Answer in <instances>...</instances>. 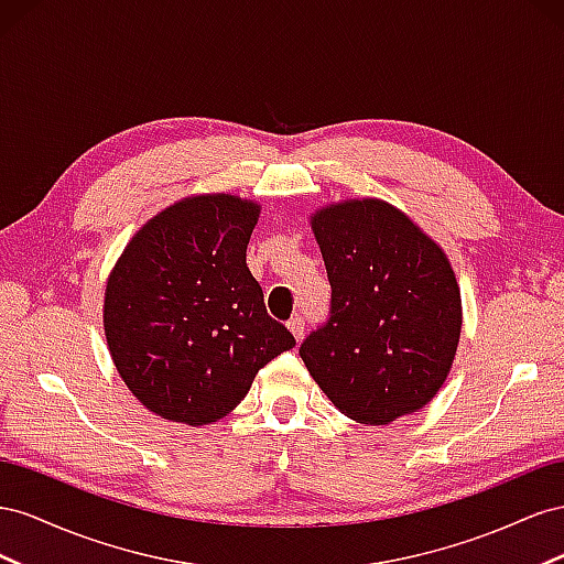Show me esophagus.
I'll return each instance as SVG.
<instances>
[{"label":"esophagus","instance_id":"34e87169","mask_svg":"<svg viewBox=\"0 0 564 564\" xmlns=\"http://www.w3.org/2000/svg\"><path fill=\"white\" fill-rule=\"evenodd\" d=\"M288 330H291L295 335V340H302L304 335V318L302 316H293L291 321H288Z\"/></svg>","mask_w":564,"mask_h":564}]
</instances>
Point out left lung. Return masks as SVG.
<instances>
[{
	"mask_svg": "<svg viewBox=\"0 0 564 564\" xmlns=\"http://www.w3.org/2000/svg\"><path fill=\"white\" fill-rule=\"evenodd\" d=\"M310 224L333 288L328 324L300 347L310 376L364 425L421 411L452 371L463 328L446 252L380 198L330 203Z\"/></svg>",
	"mask_w": 564,
	"mask_h": 564,
	"instance_id": "8db88e82",
	"label": "left lung"
}]
</instances>
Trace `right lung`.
Instances as JSON below:
<instances>
[{
  "label": "right lung",
  "instance_id": "obj_1",
  "mask_svg": "<svg viewBox=\"0 0 564 564\" xmlns=\"http://www.w3.org/2000/svg\"><path fill=\"white\" fill-rule=\"evenodd\" d=\"M262 207L231 193L176 200L132 236L110 269V359L143 406L172 423L213 425L295 337L267 314L246 250Z\"/></svg>",
  "mask_w": 564,
  "mask_h": 564
}]
</instances>
